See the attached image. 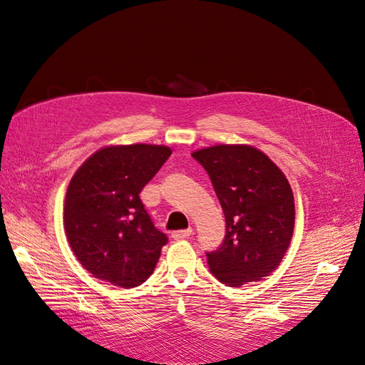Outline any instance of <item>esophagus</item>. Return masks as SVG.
Returning a JSON list of instances; mask_svg holds the SVG:
<instances>
[{
  "label": "esophagus",
  "mask_w": 365,
  "mask_h": 365,
  "mask_svg": "<svg viewBox=\"0 0 365 365\" xmlns=\"http://www.w3.org/2000/svg\"><path fill=\"white\" fill-rule=\"evenodd\" d=\"M192 235V230L191 228H188V230H179V231H174L173 232V237L175 239V240H179V239H186V237H190Z\"/></svg>",
  "instance_id": "1"
}]
</instances>
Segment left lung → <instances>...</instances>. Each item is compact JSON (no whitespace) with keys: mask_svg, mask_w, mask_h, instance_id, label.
<instances>
[{"mask_svg":"<svg viewBox=\"0 0 365 365\" xmlns=\"http://www.w3.org/2000/svg\"><path fill=\"white\" fill-rule=\"evenodd\" d=\"M192 157L208 173L227 230L207 251L210 272L240 287L268 276L282 260L294 228V199L287 177L256 148L217 145Z\"/></svg>","mask_w":365,"mask_h":365,"instance_id":"left-lung-1","label":"left lung"}]
</instances>
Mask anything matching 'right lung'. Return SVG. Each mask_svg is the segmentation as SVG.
Instances as JSON below:
<instances>
[{
    "label": "right lung",
    "instance_id": "1",
    "mask_svg": "<svg viewBox=\"0 0 365 365\" xmlns=\"http://www.w3.org/2000/svg\"><path fill=\"white\" fill-rule=\"evenodd\" d=\"M170 155V148L158 145L108 146L72 177L64 230L91 274L123 288L153 274L168 236L155 228L140 192Z\"/></svg>",
    "mask_w": 365,
    "mask_h": 365
}]
</instances>
